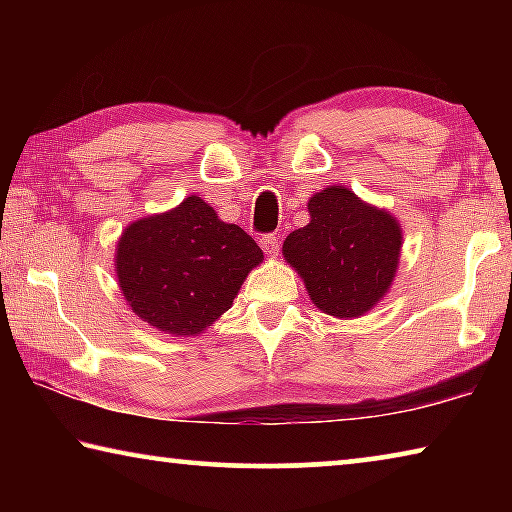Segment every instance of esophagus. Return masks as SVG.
Returning <instances> with one entry per match:
<instances>
[{
	"mask_svg": "<svg viewBox=\"0 0 512 512\" xmlns=\"http://www.w3.org/2000/svg\"><path fill=\"white\" fill-rule=\"evenodd\" d=\"M259 244H262V250L266 255H275L277 250H280V239H277L275 235H264L262 239H259Z\"/></svg>",
	"mask_w": 512,
	"mask_h": 512,
	"instance_id": "esophagus-1",
	"label": "esophagus"
}]
</instances>
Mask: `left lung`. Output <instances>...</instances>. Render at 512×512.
<instances>
[{"label": "left lung", "instance_id": "8db88e82", "mask_svg": "<svg viewBox=\"0 0 512 512\" xmlns=\"http://www.w3.org/2000/svg\"><path fill=\"white\" fill-rule=\"evenodd\" d=\"M309 223L282 246L314 305L336 318H359L391 289L400 264L402 225L343 185L307 203Z\"/></svg>", "mask_w": 512, "mask_h": 512}]
</instances>
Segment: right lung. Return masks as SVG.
Wrapping results in <instances>:
<instances>
[{
  "mask_svg": "<svg viewBox=\"0 0 512 512\" xmlns=\"http://www.w3.org/2000/svg\"><path fill=\"white\" fill-rule=\"evenodd\" d=\"M262 248L221 221L201 196L146 216L121 232L115 271L121 293L144 323L196 336L232 307Z\"/></svg>",
  "mask_w": 512,
  "mask_h": 512,
  "instance_id": "right-lung-1",
  "label": "right lung"
}]
</instances>
